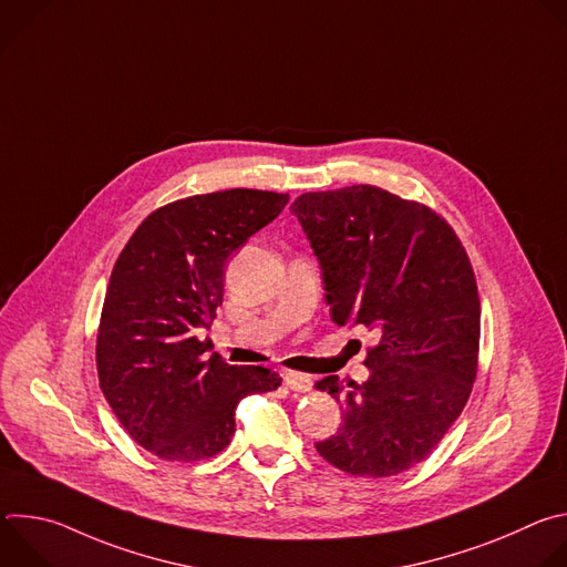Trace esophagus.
Instances as JSON below:
<instances>
[{
	"mask_svg": "<svg viewBox=\"0 0 567 567\" xmlns=\"http://www.w3.org/2000/svg\"><path fill=\"white\" fill-rule=\"evenodd\" d=\"M285 383H287V388L289 390H293V392H309L311 388H313V381H311V377L309 374H305V372H285Z\"/></svg>",
	"mask_w": 567,
	"mask_h": 567,
	"instance_id": "34e87169",
	"label": "esophagus"
}]
</instances>
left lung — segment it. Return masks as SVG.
Instances as JSON below:
<instances>
[{
	"mask_svg": "<svg viewBox=\"0 0 567 567\" xmlns=\"http://www.w3.org/2000/svg\"><path fill=\"white\" fill-rule=\"evenodd\" d=\"M337 326L379 334L363 383L320 379L343 409L316 451L350 475L388 477L431 455L477 372L480 298L455 230L420 202L359 184L291 204Z\"/></svg>",
	"mask_w": 567,
	"mask_h": 567,
	"instance_id": "obj_1",
	"label": "left lung"
}]
</instances>
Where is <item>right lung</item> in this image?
<instances>
[{
  "instance_id": "right-lung-1",
  "label": "right lung",
  "mask_w": 567,
  "mask_h": 567,
  "mask_svg": "<svg viewBox=\"0 0 567 567\" xmlns=\"http://www.w3.org/2000/svg\"><path fill=\"white\" fill-rule=\"evenodd\" d=\"M289 195L230 188L193 195L150 213L121 251L96 337L101 390L130 437L171 462L224 451L239 399L276 390L262 365L204 357L224 298L228 256L274 221Z\"/></svg>"
}]
</instances>
